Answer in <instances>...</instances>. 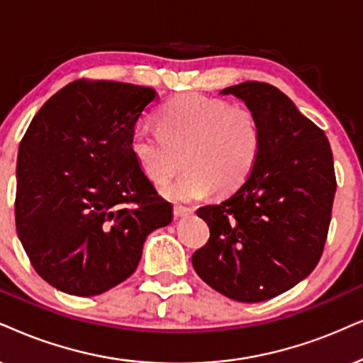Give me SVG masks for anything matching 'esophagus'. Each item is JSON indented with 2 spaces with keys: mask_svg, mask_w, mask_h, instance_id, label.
Listing matches in <instances>:
<instances>
[{
  "mask_svg": "<svg viewBox=\"0 0 363 363\" xmlns=\"http://www.w3.org/2000/svg\"><path fill=\"white\" fill-rule=\"evenodd\" d=\"M192 213H194V211L191 208H186V206H174V216H176V218H186V216H189Z\"/></svg>",
  "mask_w": 363,
  "mask_h": 363,
  "instance_id": "34e87169",
  "label": "esophagus"
}]
</instances>
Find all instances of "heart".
Instances as JSON below:
<instances>
[{
    "label": "heart",
    "mask_w": 363,
    "mask_h": 363,
    "mask_svg": "<svg viewBox=\"0 0 363 363\" xmlns=\"http://www.w3.org/2000/svg\"><path fill=\"white\" fill-rule=\"evenodd\" d=\"M160 130L139 123L130 134V150L142 172L162 184L181 164V177L164 187L172 201H194L211 191L240 187L259 159L261 123L247 107L201 94L177 95L157 112Z\"/></svg>",
    "instance_id": "obj_1"
}]
</instances>
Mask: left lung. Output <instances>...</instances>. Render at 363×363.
I'll use <instances>...</instances> for the list:
<instances>
[{"instance_id": "1", "label": "left lung", "mask_w": 363, "mask_h": 363, "mask_svg": "<svg viewBox=\"0 0 363 363\" xmlns=\"http://www.w3.org/2000/svg\"><path fill=\"white\" fill-rule=\"evenodd\" d=\"M221 94L256 112L263 142L236 192L197 209L211 236L192 266L221 295L258 303L290 290L322 258L337 191L333 155L322 128L277 86L242 82Z\"/></svg>"}]
</instances>
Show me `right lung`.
<instances>
[{
    "instance_id": "obj_1",
    "label": "right lung",
    "mask_w": 363,
    "mask_h": 363,
    "mask_svg": "<svg viewBox=\"0 0 363 363\" xmlns=\"http://www.w3.org/2000/svg\"><path fill=\"white\" fill-rule=\"evenodd\" d=\"M157 94L75 80L38 110L16 162V233L35 272L57 290L94 296L135 272L144 241L172 221L130 150Z\"/></svg>"
}]
</instances>
